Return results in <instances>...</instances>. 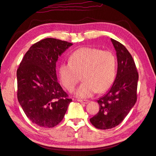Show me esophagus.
<instances>
[{
  "label": "esophagus",
  "mask_w": 156,
  "mask_h": 156,
  "mask_svg": "<svg viewBox=\"0 0 156 156\" xmlns=\"http://www.w3.org/2000/svg\"><path fill=\"white\" fill-rule=\"evenodd\" d=\"M77 101L79 102H81L82 103H84V104H87V103H89V100H83V99H77Z\"/></svg>",
  "instance_id": "esophagus-1"
}]
</instances>
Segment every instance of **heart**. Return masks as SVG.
Returning <instances> with one entry per match:
<instances>
[{"mask_svg": "<svg viewBox=\"0 0 156 156\" xmlns=\"http://www.w3.org/2000/svg\"><path fill=\"white\" fill-rule=\"evenodd\" d=\"M116 75V58L112 51L95 47H82L73 53L69 63L59 67L62 85L74 91L82 76L84 82L76 91L78 98H87L98 91L103 93L113 85Z\"/></svg>", "mask_w": 156, "mask_h": 156, "instance_id": "b5f03b06", "label": "heart"}]
</instances>
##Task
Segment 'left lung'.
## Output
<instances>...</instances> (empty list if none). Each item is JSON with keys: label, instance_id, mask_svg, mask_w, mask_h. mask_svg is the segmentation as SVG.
<instances>
[{"label": "left lung", "instance_id": "8db88e82", "mask_svg": "<svg viewBox=\"0 0 156 156\" xmlns=\"http://www.w3.org/2000/svg\"><path fill=\"white\" fill-rule=\"evenodd\" d=\"M116 51L117 72L108 93L98 100L99 111L90 119L98 129H109L118 126L137 101L138 72L133 57L126 47L111 39Z\"/></svg>", "mask_w": 156, "mask_h": 156}]
</instances>
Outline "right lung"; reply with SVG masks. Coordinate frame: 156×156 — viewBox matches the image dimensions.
<instances>
[{
    "mask_svg": "<svg viewBox=\"0 0 156 156\" xmlns=\"http://www.w3.org/2000/svg\"><path fill=\"white\" fill-rule=\"evenodd\" d=\"M72 44L53 38L41 40L29 48L17 69L18 101L27 117L38 126L58 125L72 101L56 74L58 57Z\"/></svg>",
    "mask_w": 156,
    "mask_h": 156,
    "instance_id": "add662e5",
    "label": "right lung"
}]
</instances>
